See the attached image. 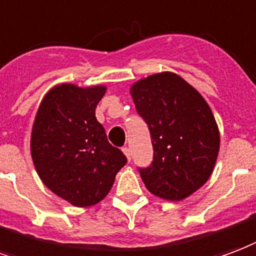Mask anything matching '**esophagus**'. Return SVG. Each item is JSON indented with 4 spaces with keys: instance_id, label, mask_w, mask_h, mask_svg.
<instances>
[{
    "instance_id": "obj_1",
    "label": "esophagus",
    "mask_w": 256,
    "mask_h": 256,
    "mask_svg": "<svg viewBox=\"0 0 256 256\" xmlns=\"http://www.w3.org/2000/svg\"><path fill=\"white\" fill-rule=\"evenodd\" d=\"M122 152H123V154L126 156V158H128V162H130V160H132V153H130V149L124 146L122 149Z\"/></svg>"
}]
</instances>
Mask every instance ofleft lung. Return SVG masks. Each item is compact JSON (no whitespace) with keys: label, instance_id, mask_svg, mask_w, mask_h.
<instances>
[{"label":"left lung","instance_id":"1","mask_svg":"<svg viewBox=\"0 0 256 256\" xmlns=\"http://www.w3.org/2000/svg\"><path fill=\"white\" fill-rule=\"evenodd\" d=\"M149 126L153 162L140 170L153 196L182 200L209 180L220 150V130L209 104L180 76L162 72L130 86Z\"/></svg>","mask_w":256,"mask_h":256}]
</instances>
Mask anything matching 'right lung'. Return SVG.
<instances>
[{"label":"right lung","mask_w":256,"mask_h":256,"mask_svg":"<svg viewBox=\"0 0 256 256\" xmlns=\"http://www.w3.org/2000/svg\"><path fill=\"white\" fill-rule=\"evenodd\" d=\"M107 86L62 82L42 99L31 132V156L43 184L77 208L108 194L126 157L107 140L94 110Z\"/></svg>","instance_id":"obj_1"}]
</instances>
